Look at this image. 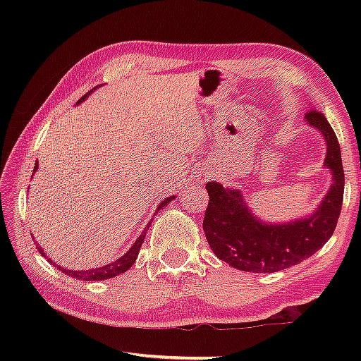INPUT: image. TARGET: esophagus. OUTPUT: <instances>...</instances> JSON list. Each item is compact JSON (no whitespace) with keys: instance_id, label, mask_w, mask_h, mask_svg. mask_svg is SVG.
I'll return each instance as SVG.
<instances>
[{"instance_id":"obj_1","label":"esophagus","mask_w":361,"mask_h":361,"mask_svg":"<svg viewBox=\"0 0 361 361\" xmlns=\"http://www.w3.org/2000/svg\"><path fill=\"white\" fill-rule=\"evenodd\" d=\"M199 178L202 180V181H205L207 178H209V173H205V172H204V173H200V175H199Z\"/></svg>"}]
</instances>
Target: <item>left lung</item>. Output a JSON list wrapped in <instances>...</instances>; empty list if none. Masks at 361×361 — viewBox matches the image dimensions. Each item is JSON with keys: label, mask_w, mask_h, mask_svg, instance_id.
Instances as JSON below:
<instances>
[{"label": "left lung", "mask_w": 361, "mask_h": 361, "mask_svg": "<svg viewBox=\"0 0 361 361\" xmlns=\"http://www.w3.org/2000/svg\"><path fill=\"white\" fill-rule=\"evenodd\" d=\"M305 121L325 138V167L333 175V185L310 216L282 224L262 223L240 191L216 181L207 183L210 200L202 224L207 242L216 258L239 271L269 274L299 264L319 252L336 229L344 197L339 142L323 113L310 108Z\"/></svg>", "instance_id": "8db88e82"}]
</instances>
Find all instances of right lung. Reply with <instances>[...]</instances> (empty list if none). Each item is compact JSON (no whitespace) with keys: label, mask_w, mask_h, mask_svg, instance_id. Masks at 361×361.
<instances>
[{"label":"right lung","mask_w":361,"mask_h":361,"mask_svg":"<svg viewBox=\"0 0 361 361\" xmlns=\"http://www.w3.org/2000/svg\"><path fill=\"white\" fill-rule=\"evenodd\" d=\"M95 89H97V87H95ZM95 89H92V90H95ZM92 90H90V92H92ZM90 92H87L84 97H81V99L78 100V103H81V102H84L85 99H87V95H89ZM36 169H38V164H36V166H35V172H36ZM173 199H175V195H170V197L164 199L162 204H159L157 212L161 210V209H164V207H166L169 202H172ZM157 212H156V213H157ZM151 223H152V221H151ZM151 223H148V226H146L145 231L142 232V234H140V237L135 240V243H133L129 252H127L124 256H121L119 259H116L114 262H109V264H106V266L95 267V269H89V271H70L68 267L57 266V262H54L52 259L47 258L46 253L42 252L41 247H38V250H39V253H41L42 256H44V258H47V261L51 262V264H54V266H56V267L59 269V271H62L63 274H66V276H70V277H75V279H79V280H85V282H92V280H106V279H113V277H116V276H119V274L126 272L127 269H130L133 262H135L137 256H138V252H140V248H142V243H143V240H145L146 231L149 229Z\"/></svg>","instance_id":"right-lung-1"}]
</instances>
